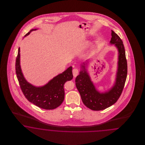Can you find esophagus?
I'll list each match as a JSON object with an SVG mask.
<instances>
[{"label":"esophagus","instance_id":"obj_1","mask_svg":"<svg viewBox=\"0 0 145 145\" xmlns=\"http://www.w3.org/2000/svg\"><path fill=\"white\" fill-rule=\"evenodd\" d=\"M72 72H73V76L75 78L78 74V73H79V70L77 69H76V68H74V69H73V71H72Z\"/></svg>","mask_w":145,"mask_h":145}]
</instances>
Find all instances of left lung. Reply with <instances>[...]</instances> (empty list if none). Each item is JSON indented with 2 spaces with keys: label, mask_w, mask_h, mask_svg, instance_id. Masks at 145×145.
I'll use <instances>...</instances> for the list:
<instances>
[{
  "label": "left lung",
  "mask_w": 145,
  "mask_h": 145,
  "mask_svg": "<svg viewBox=\"0 0 145 145\" xmlns=\"http://www.w3.org/2000/svg\"><path fill=\"white\" fill-rule=\"evenodd\" d=\"M110 44L118 50V70L113 87L105 92L97 90L86 69L88 61L81 65L79 74L75 78V85L84 105L93 110H101L113 105L118 100L124 87L127 76V61L123 42L119 35L112 30Z\"/></svg>",
  "instance_id": "8db88e82"
}]
</instances>
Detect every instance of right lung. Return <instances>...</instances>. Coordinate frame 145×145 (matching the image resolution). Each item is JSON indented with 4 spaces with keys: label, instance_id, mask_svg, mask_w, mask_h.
I'll return each instance as SVG.
<instances>
[{
    "label": "right lung",
    "instance_id": "add662e5",
    "mask_svg": "<svg viewBox=\"0 0 145 145\" xmlns=\"http://www.w3.org/2000/svg\"><path fill=\"white\" fill-rule=\"evenodd\" d=\"M37 30L38 29H32L24 35V37L29 35L32 31ZM15 69L20 87L26 99L37 106L44 110H53L61 105L65 96L64 85L67 81H70L73 77L72 67L70 66L43 86L36 87L32 85L26 81L22 73L20 65V47L16 59Z\"/></svg>",
    "mask_w": 145,
    "mask_h": 145
}]
</instances>
